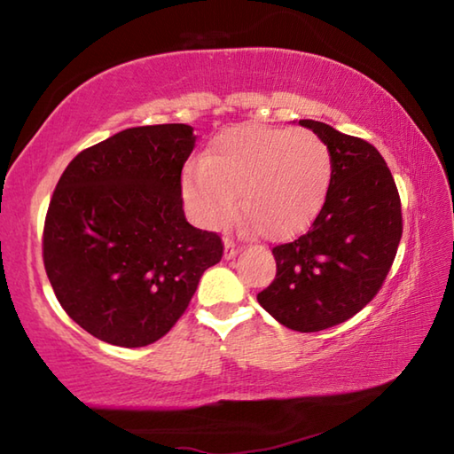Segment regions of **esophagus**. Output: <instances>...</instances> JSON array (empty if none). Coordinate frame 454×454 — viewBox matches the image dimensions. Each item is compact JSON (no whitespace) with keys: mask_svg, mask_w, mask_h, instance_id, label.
<instances>
[{"mask_svg":"<svg viewBox=\"0 0 454 454\" xmlns=\"http://www.w3.org/2000/svg\"><path fill=\"white\" fill-rule=\"evenodd\" d=\"M238 250H240V246H238L234 240H230V238H226V240H224V258L232 260L238 254Z\"/></svg>","mask_w":454,"mask_h":454,"instance_id":"obj_1","label":"esophagus"}]
</instances>
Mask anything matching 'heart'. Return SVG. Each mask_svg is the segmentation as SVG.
Masks as SVG:
<instances>
[{
	"label": "heart",
	"instance_id": "b5f03b06",
	"mask_svg": "<svg viewBox=\"0 0 454 454\" xmlns=\"http://www.w3.org/2000/svg\"><path fill=\"white\" fill-rule=\"evenodd\" d=\"M333 160L309 132L236 126L210 142L182 194L200 224L220 228L238 208L270 238L296 234L325 204Z\"/></svg>",
	"mask_w": 454,
	"mask_h": 454
}]
</instances>
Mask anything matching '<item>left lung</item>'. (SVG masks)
I'll use <instances>...</instances> for the list:
<instances>
[{"label": "left lung", "mask_w": 454, "mask_h": 454, "mask_svg": "<svg viewBox=\"0 0 454 454\" xmlns=\"http://www.w3.org/2000/svg\"><path fill=\"white\" fill-rule=\"evenodd\" d=\"M328 145L333 174L318 216L302 236L272 248L276 278L258 302L286 328L318 333L372 301L403 236L401 196L380 152L363 137L301 120Z\"/></svg>", "instance_id": "obj_1"}]
</instances>
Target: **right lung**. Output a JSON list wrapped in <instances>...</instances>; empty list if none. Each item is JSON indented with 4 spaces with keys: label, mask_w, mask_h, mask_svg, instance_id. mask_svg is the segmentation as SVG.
Listing matches in <instances>:
<instances>
[{
    "label": "right lung",
    "mask_w": 454,
    "mask_h": 454,
    "mask_svg": "<svg viewBox=\"0 0 454 454\" xmlns=\"http://www.w3.org/2000/svg\"><path fill=\"white\" fill-rule=\"evenodd\" d=\"M186 124L128 128L82 150L43 224V266L61 309L114 347L156 342L186 312L224 244L184 216Z\"/></svg>",
    "instance_id": "right-lung-1"
}]
</instances>
